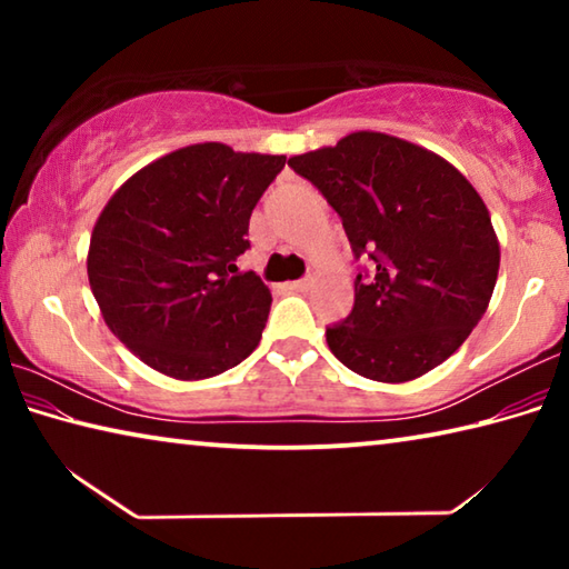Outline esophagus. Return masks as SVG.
<instances>
[{
  "label": "esophagus",
  "instance_id": "esophagus-1",
  "mask_svg": "<svg viewBox=\"0 0 569 569\" xmlns=\"http://www.w3.org/2000/svg\"><path fill=\"white\" fill-rule=\"evenodd\" d=\"M311 283H313V278L306 276V278H298V281L288 283V288H291V291H308V288H311Z\"/></svg>",
  "mask_w": 569,
  "mask_h": 569
}]
</instances>
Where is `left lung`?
Listing matches in <instances>:
<instances>
[{
	"label": "left lung",
	"instance_id": "8db88e82",
	"mask_svg": "<svg viewBox=\"0 0 569 569\" xmlns=\"http://www.w3.org/2000/svg\"><path fill=\"white\" fill-rule=\"evenodd\" d=\"M288 166L321 190L366 263L351 313L326 326L336 359L387 383L447 361L485 316L499 271L492 218L471 182L383 132H351Z\"/></svg>",
	"mask_w": 569,
	"mask_h": 569
}]
</instances>
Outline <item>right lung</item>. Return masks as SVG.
Returning <instances> with one entry per match:
<instances>
[{
	"label": "right lung",
	"mask_w": 569,
	"mask_h": 569,
	"mask_svg": "<svg viewBox=\"0 0 569 569\" xmlns=\"http://www.w3.org/2000/svg\"><path fill=\"white\" fill-rule=\"evenodd\" d=\"M283 156L180 148L124 182L94 223L88 276L110 331L172 379H208L253 353L271 291L238 258Z\"/></svg>",
	"instance_id": "obj_1"
}]
</instances>
